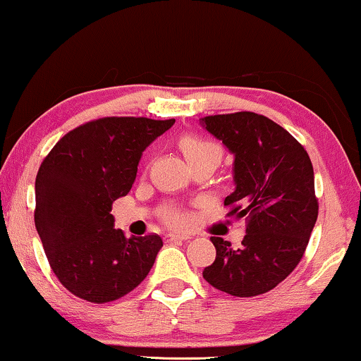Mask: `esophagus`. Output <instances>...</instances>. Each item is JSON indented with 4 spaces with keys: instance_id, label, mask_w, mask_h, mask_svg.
Returning a JSON list of instances; mask_svg holds the SVG:
<instances>
[{
    "instance_id": "esophagus-1",
    "label": "esophagus",
    "mask_w": 361,
    "mask_h": 361,
    "mask_svg": "<svg viewBox=\"0 0 361 361\" xmlns=\"http://www.w3.org/2000/svg\"><path fill=\"white\" fill-rule=\"evenodd\" d=\"M165 238L170 242H183V240H188V238H191V237L185 235V233H166Z\"/></svg>"
}]
</instances>
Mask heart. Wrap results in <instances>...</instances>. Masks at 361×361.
Instances as JSON below:
<instances>
[{
    "mask_svg": "<svg viewBox=\"0 0 361 361\" xmlns=\"http://www.w3.org/2000/svg\"><path fill=\"white\" fill-rule=\"evenodd\" d=\"M178 147L190 165H195L197 161L206 160L219 164L222 159V145L217 140L209 139V137L186 134L180 137ZM165 221L170 222V224L180 226L185 222V216L178 211H169L165 214Z\"/></svg>",
    "mask_w": 361,
    "mask_h": 361,
    "instance_id": "heart-1",
    "label": "heart"
}]
</instances>
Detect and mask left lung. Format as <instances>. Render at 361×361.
<instances>
[{
	"mask_svg": "<svg viewBox=\"0 0 361 361\" xmlns=\"http://www.w3.org/2000/svg\"><path fill=\"white\" fill-rule=\"evenodd\" d=\"M202 128L233 154L235 191L227 216L245 217L242 247L211 237L216 260L202 271L219 291L250 298L278 286L301 262L317 221L314 170L304 147L280 124L240 111L206 116Z\"/></svg>",
	"mask_w": 361,
	"mask_h": 361,
	"instance_id": "left-lung-1",
	"label": "left lung"
}]
</instances>
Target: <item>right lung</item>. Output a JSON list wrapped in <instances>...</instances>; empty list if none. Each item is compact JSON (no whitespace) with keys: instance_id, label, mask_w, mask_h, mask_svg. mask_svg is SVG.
I'll return each instance as SVG.
<instances>
[{"instance_id":"obj_1","label":"right lung","mask_w":361,"mask_h":361,"mask_svg":"<svg viewBox=\"0 0 361 361\" xmlns=\"http://www.w3.org/2000/svg\"><path fill=\"white\" fill-rule=\"evenodd\" d=\"M175 119L101 118L65 134L35 176V229L59 281L85 301L126 296L154 267L157 233L114 229L113 202L130 191L142 152Z\"/></svg>"}]
</instances>
